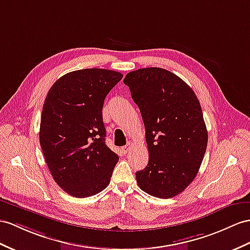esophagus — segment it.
<instances>
[{
  "mask_svg": "<svg viewBox=\"0 0 250 250\" xmlns=\"http://www.w3.org/2000/svg\"><path fill=\"white\" fill-rule=\"evenodd\" d=\"M132 146H133V145L131 143H127L125 146H124L123 148H121V150H123L124 153H127V152H129V150L132 148Z\"/></svg>",
  "mask_w": 250,
  "mask_h": 250,
  "instance_id": "34e87169",
  "label": "esophagus"
}]
</instances>
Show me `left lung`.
<instances>
[{"label":"left lung","mask_w":250,"mask_h":250,"mask_svg":"<svg viewBox=\"0 0 250 250\" xmlns=\"http://www.w3.org/2000/svg\"><path fill=\"white\" fill-rule=\"evenodd\" d=\"M145 124L149 163L136 172L139 188L159 198L180 194L194 180L207 149L208 133L196 95L175 74L161 67L126 74Z\"/></svg>","instance_id":"8db88e82"}]
</instances>
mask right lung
I'll return each mask as SVG.
<instances>
[{"label": "right lung", "mask_w": 250, "mask_h": 250, "mask_svg": "<svg viewBox=\"0 0 250 250\" xmlns=\"http://www.w3.org/2000/svg\"><path fill=\"white\" fill-rule=\"evenodd\" d=\"M123 74L104 68L67 73L49 88L43 104L40 145L55 182L75 197L110 184L118 155L105 145L102 107Z\"/></svg>", "instance_id": "add662e5"}]
</instances>
